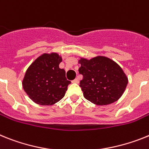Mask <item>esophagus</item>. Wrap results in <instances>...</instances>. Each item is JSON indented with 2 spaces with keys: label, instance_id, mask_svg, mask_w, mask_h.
<instances>
[{
  "label": "esophagus",
  "instance_id": "esophagus-1",
  "mask_svg": "<svg viewBox=\"0 0 149 149\" xmlns=\"http://www.w3.org/2000/svg\"><path fill=\"white\" fill-rule=\"evenodd\" d=\"M73 83H79V80L78 78H76L74 80H73Z\"/></svg>",
  "mask_w": 149,
  "mask_h": 149
}]
</instances>
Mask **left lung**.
<instances>
[{
  "label": "left lung",
  "instance_id": "obj_1",
  "mask_svg": "<svg viewBox=\"0 0 149 149\" xmlns=\"http://www.w3.org/2000/svg\"><path fill=\"white\" fill-rule=\"evenodd\" d=\"M79 74L83 79L80 88L84 97L100 106L117 101L125 91L128 80L120 66L111 59L103 56L79 61Z\"/></svg>",
  "mask_w": 149,
  "mask_h": 149
}]
</instances>
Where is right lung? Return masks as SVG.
Here are the masks:
<instances>
[{"mask_svg": "<svg viewBox=\"0 0 149 149\" xmlns=\"http://www.w3.org/2000/svg\"><path fill=\"white\" fill-rule=\"evenodd\" d=\"M61 61V57L57 53L43 54L28 67L22 86L33 102L49 106L64 97L71 82L66 79L65 70L59 68Z\"/></svg>", "mask_w": 149, "mask_h": 149, "instance_id": "right-lung-1", "label": "right lung"}]
</instances>
